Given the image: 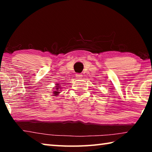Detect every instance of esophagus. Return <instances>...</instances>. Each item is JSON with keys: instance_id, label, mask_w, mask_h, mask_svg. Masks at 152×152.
Returning a JSON list of instances; mask_svg holds the SVG:
<instances>
[{"instance_id": "obj_1", "label": "esophagus", "mask_w": 152, "mask_h": 152, "mask_svg": "<svg viewBox=\"0 0 152 152\" xmlns=\"http://www.w3.org/2000/svg\"><path fill=\"white\" fill-rule=\"evenodd\" d=\"M82 74H79V73H78V74H76V77H78V78H80V77H82Z\"/></svg>"}]
</instances>
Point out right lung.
<instances>
[{
    "instance_id": "right-lung-1",
    "label": "right lung",
    "mask_w": 152,
    "mask_h": 152,
    "mask_svg": "<svg viewBox=\"0 0 152 152\" xmlns=\"http://www.w3.org/2000/svg\"><path fill=\"white\" fill-rule=\"evenodd\" d=\"M56 85H58V84H56ZM58 89H59V86H58L57 88H56V90H57V91L53 92V94H55V96H56V95H57V94H59V92H58Z\"/></svg>"
}]
</instances>
